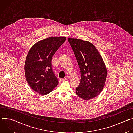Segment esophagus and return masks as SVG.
Returning a JSON list of instances; mask_svg holds the SVG:
<instances>
[{"instance_id":"esophagus-1","label":"esophagus","mask_w":133,"mask_h":133,"mask_svg":"<svg viewBox=\"0 0 133 133\" xmlns=\"http://www.w3.org/2000/svg\"><path fill=\"white\" fill-rule=\"evenodd\" d=\"M68 79V78L67 77H66V78H61L60 79V81L61 82H64V81H67Z\"/></svg>"}]
</instances>
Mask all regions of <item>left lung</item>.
Instances as JSON below:
<instances>
[{
  "label": "left lung",
  "instance_id": "obj_1",
  "mask_svg": "<svg viewBox=\"0 0 133 133\" xmlns=\"http://www.w3.org/2000/svg\"><path fill=\"white\" fill-rule=\"evenodd\" d=\"M70 44L81 69L79 85L76 88V94L88 101L97 96L105 84L107 70L99 52L88 41L70 38Z\"/></svg>",
  "mask_w": 133,
  "mask_h": 133
}]
</instances>
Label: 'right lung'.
I'll return each instance as SVG.
<instances>
[{
	"mask_svg": "<svg viewBox=\"0 0 133 133\" xmlns=\"http://www.w3.org/2000/svg\"><path fill=\"white\" fill-rule=\"evenodd\" d=\"M66 39L65 37H48L30 49L25 61V73L28 85L36 92L45 95L58 85V81L51 67V59Z\"/></svg>",
	"mask_w": 133,
	"mask_h": 133,
	"instance_id": "add662e5",
	"label": "right lung"
}]
</instances>
